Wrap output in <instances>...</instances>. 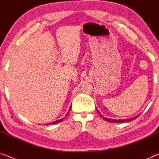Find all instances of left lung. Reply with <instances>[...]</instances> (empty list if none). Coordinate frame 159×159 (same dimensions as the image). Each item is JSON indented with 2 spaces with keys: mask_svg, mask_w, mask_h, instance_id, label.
<instances>
[{
  "mask_svg": "<svg viewBox=\"0 0 159 159\" xmlns=\"http://www.w3.org/2000/svg\"><path fill=\"white\" fill-rule=\"evenodd\" d=\"M97 111H98V113H99V115H100V116H101V117H102L103 118H104V119L105 120H106V121L109 122H112V123H123V122H130V121H132V120H133L136 119V118H137V117H138V115H137V116H135V117H131V118H127V119H123V120H115V119H109V118H107V117H103L102 115H101V113L99 112V110H98L97 109Z\"/></svg>",
  "mask_w": 159,
  "mask_h": 159,
  "instance_id": "obj_1",
  "label": "left lung"
}]
</instances>
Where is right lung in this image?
I'll use <instances>...</instances> for the list:
<instances>
[{
	"label": "right lung",
	"instance_id": "obj_1",
	"mask_svg": "<svg viewBox=\"0 0 159 159\" xmlns=\"http://www.w3.org/2000/svg\"><path fill=\"white\" fill-rule=\"evenodd\" d=\"M70 109H71V107H70V109H69V110H70ZM68 113H69V111H68V112L66 114V117H67V115H68ZM62 120H63V119H60V120H56V121H55V122H49V123H47V125H55V124H57V123H59V122H62ZM44 125H46V124H44Z\"/></svg>",
	"mask_w": 159,
	"mask_h": 159
}]
</instances>
